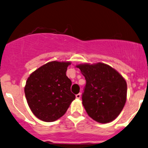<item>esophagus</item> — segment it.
I'll return each mask as SVG.
<instances>
[{"label": "esophagus", "instance_id": "obj_1", "mask_svg": "<svg viewBox=\"0 0 148 148\" xmlns=\"http://www.w3.org/2000/svg\"><path fill=\"white\" fill-rule=\"evenodd\" d=\"M75 96H76V98H77V99H80V98H81V94H80V93H79V94H76Z\"/></svg>", "mask_w": 148, "mask_h": 148}]
</instances>
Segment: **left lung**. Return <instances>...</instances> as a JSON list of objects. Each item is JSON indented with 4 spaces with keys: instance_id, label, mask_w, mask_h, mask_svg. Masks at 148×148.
<instances>
[{
    "instance_id": "left-lung-1",
    "label": "left lung",
    "mask_w": 148,
    "mask_h": 148,
    "mask_svg": "<svg viewBox=\"0 0 148 148\" xmlns=\"http://www.w3.org/2000/svg\"><path fill=\"white\" fill-rule=\"evenodd\" d=\"M86 79L82 104L88 115L99 123L114 120L123 109L127 100L125 79L107 64L77 66Z\"/></svg>"
}]
</instances>
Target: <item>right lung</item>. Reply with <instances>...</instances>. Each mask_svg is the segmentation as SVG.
Wrapping results in <instances>:
<instances>
[{
  "mask_svg": "<svg viewBox=\"0 0 148 148\" xmlns=\"http://www.w3.org/2000/svg\"><path fill=\"white\" fill-rule=\"evenodd\" d=\"M70 62L52 61L35 71L26 81L25 96L36 117L54 122L62 117L75 99L72 82L66 76Z\"/></svg>",
  "mask_w": 148,
  "mask_h": 148,
  "instance_id": "add662e5",
  "label": "right lung"
}]
</instances>
